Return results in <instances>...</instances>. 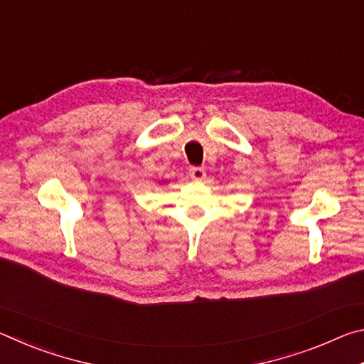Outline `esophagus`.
<instances>
[{
  "instance_id": "1",
  "label": "esophagus",
  "mask_w": 364,
  "mask_h": 364,
  "mask_svg": "<svg viewBox=\"0 0 364 364\" xmlns=\"http://www.w3.org/2000/svg\"><path fill=\"white\" fill-rule=\"evenodd\" d=\"M189 176L193 178L194 181H200L205 178V170L202 167H191L189 168Z\"/></svg>"
}]
</instances>
